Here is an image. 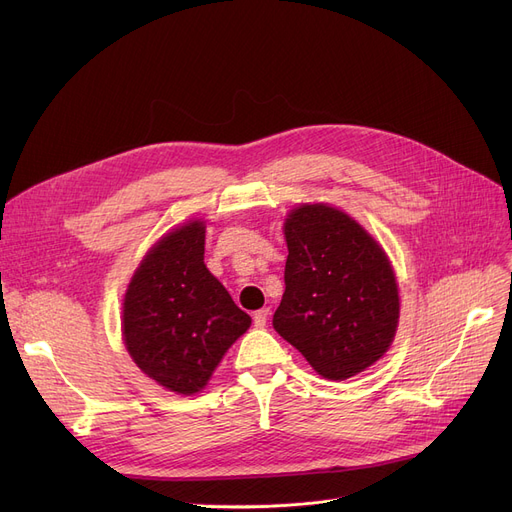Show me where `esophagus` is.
Here are the masks:
<instances>
[{
	"label": "esophagus",
	"mask_w": 512,
	"mask_h": 512,
	"mask_svg": "<svg viewBox=\"0 0 512 512\" xmlns=\"http://www.w3.org/2000/svg\"><path fill=\"white\" fill-rule=\"evenodd\" d=\"M266 321H269V308H260L254 312V327L264 329Z\"/></svg>",
	"instance_id": "34e87169"
}]
</instances>
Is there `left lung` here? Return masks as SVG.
Instances as JSON below:
<instances>
[{
	"label": "left lung",
	"instance_id": "8db88e82",
	"mask_svg": "<svg viewBox=\"0 0 512 512\" xmlns=\"http://www.w3.org/2000/svg\"><path fill=\"white\" fill-rule=\"evenodd\" d=\"M285 294L275 331L333 381L377 362L392 344L400 298L377 241L344 212L300 206L285 221Z\"/></svg>",
	"mask_w": 512,
	"mask_h": 512
}]
</instances>
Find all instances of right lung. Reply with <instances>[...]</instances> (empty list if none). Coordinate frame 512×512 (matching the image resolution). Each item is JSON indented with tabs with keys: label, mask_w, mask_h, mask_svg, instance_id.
I'll use <instances>...</instances> for the list:
<instances>
[{
	"label": "right lung",
	"mask_w": 512,
	"mask_h": 512,
	"mask_svg": "<svg viewBox=\"0 0 512 512\" xmlns=\"http://www.w3.org/2000/svg\"><path fill=\"white\" fill-rule=\"evenodd\" d=\"M204 225L162 237L135 271L123 333L137 367L183 396L208 383L216 364L252 319L204 264Z\"/></svg>",
	"instance_id": "obj_1"
}]
</instances>
